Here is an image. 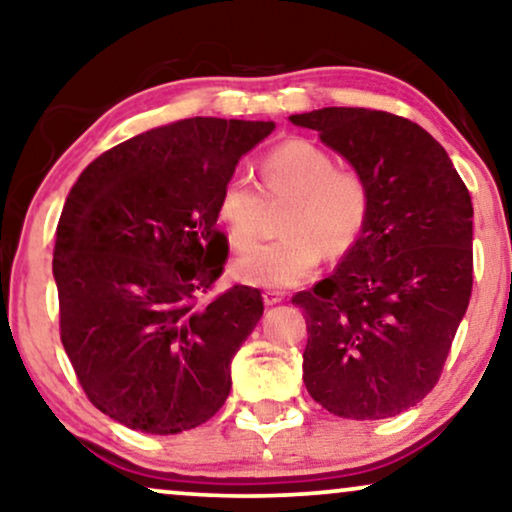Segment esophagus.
Returning <instances> with one entry per match:
<instances>
[{
  "mask_svg": "<svg viewBox=\"0 0 512 512\" xmlns=\"http://www.w3.org/2000/svg\"><path fill=\"white\" fill-rule=\"evenodd\" d=\"M284 300V293L282 291H263V303L265 305H277V303H282Z\"/></svg>",
  "mask_w": 512,
  "mask_h": 512,
  "instance_id": "1",
  "label": "esophagus"
}]
</instances>
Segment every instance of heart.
<instances>
[{
  "mask_svg": "<svg viewBox=\"0 0 512 512\" xmlns=\"http://www.w3.org/2000/svg\"><path fill=\"white\" fill-rule=\"evenodd\" d=\"M268 195H291L279 240L254 244L233 261L244 284L286 289L310 277L324 258L359 242L370 212V193L359 172L335 167L331 153L307 139H289L261 160ZM216 216L230 242L244 247L258 233L261 191L247 174H233L219 193Z\"/></svg>",
  "mask_w": 512,
  "mask_h": 512,
  "instance_id": "heart-1",
  "label": "heart"
}]
</instances>
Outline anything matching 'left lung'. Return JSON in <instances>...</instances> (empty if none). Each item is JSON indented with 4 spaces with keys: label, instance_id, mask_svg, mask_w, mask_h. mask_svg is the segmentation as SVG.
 Instances as JSON below:
<instances>
[{
    "label": "left lung",
    "instance_id": "left-lung-1",
    "mask_svg": "<svg viewBox=\"0 0 512 512\" xmlns=\"http://www.w3.org/2000/svg\"><path fill=\"white\" fill-rule=\"evenodd\" d=\"M289 121L319 132L366 181L370 212L305 312L303 382L345 419H387L436 387L473 289V202L450 156L403 116L326 107Z\"/></svg>",
    "mask_w": 512,
    "mask_h": 512
}]
</instances>
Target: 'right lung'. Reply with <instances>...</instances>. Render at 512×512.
I'll list each match as a JSON object with an SVG mask.
<instances>
[{
  "instance_id": "add662e5",
  "label": "right lung",
  "mask_w": 512,
  "mask_h": 512,
  "mask_svg": "<svg viewBox=\"0 0 512 512\" xmlns=\"http://www.w3.org/2000/svg\"><path fill=\"white\" fill-rule=\"evenodd\" d=\"M272 121L184 118L95 158L67 195L53 249L60 340L88 401L128 429L181 433L230 394V361L263 314L221 277L216 202Z\"/></svg>"
}]
</instances>
